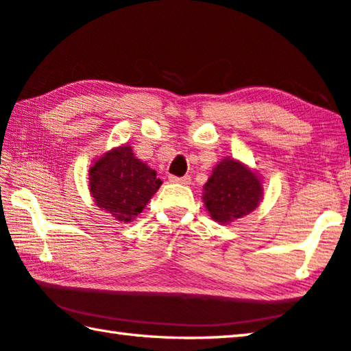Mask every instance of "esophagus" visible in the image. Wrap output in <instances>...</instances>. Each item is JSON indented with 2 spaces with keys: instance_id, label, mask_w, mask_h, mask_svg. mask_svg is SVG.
Listing matches in <instances>:
<instances>
[{
  "instance_id": "obj_1",
  "label": "esophagus",
  "mask_w": 351,
  "mask_h": 351,
  "mask_svg": "<svg viewBox=\"0 0 351 351\" xmlns=\"http://www.w3.org/2000/svg\"><path fill=\"white\" fill-rule=\"evenodd\" d=\"M169 180H170V182H178V184H190V176L187 175V176H173V175H170L169 176Z\"/></svg>"
}]
</instances>
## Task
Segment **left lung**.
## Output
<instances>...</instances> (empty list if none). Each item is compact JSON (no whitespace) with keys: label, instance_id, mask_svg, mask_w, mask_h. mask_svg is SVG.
<instances>
[{"label":"left lung","instance_id":"obj_1","mask_svg":"<svg viewBox=\"0 0 351 351\" xmlns=\"http://www.w3.org/2000/svg\"><path fill=\"white\" fill-rule=\"evenodd\" d=\"M263 189L258 176L246 165L226 158L213 169L204 186V204L218 223L243 218L258 206Z\"/></svg>","mask_w":351,"mask_h":351}]
</instances>
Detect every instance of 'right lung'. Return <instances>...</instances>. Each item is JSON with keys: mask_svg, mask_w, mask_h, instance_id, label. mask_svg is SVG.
<instances>
[{"mask_svg": "<svg viewBox=\"0 0 351 351\" xmlns=\"http://www.w3.org/2000/svg\"><path fill=\"white\" fill-rule=\"evenodd\" d=\"M161 184L156 171L136 159L128 145L105 153L90 170L94 203L119 221L139 215Z\"/></svg>", "mask_w": 351, "mask_h": 351, "instance_id": "add662e5", "label": "right lung"}]
</instances>
